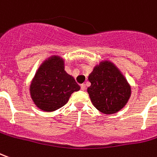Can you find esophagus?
I'll return each mask as SVG.
<instances>
[{"label": "esophagus", "mask_w": 157, "mask_h": 157, "mask_svg": "<svg viewBox=\"0 0 157 157\" xmlns=\"http://www.w3.org/2000/svg\"><path fill=\"white\" fill-rule=\"evenodd\" d=\"M86 85H85V84H82V85H81V89L82 90V91H85V90H86Z\"/></svg>", "instance_id": "34e87169"}]
</instances>
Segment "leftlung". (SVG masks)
Wrapping results in <instances>:
<instances>
[{
	"instance_id": "1",
	"label": "left lung",
	"mask_w": 157,
	"mask_h": 157,
	"mask_svg": "<svg viewBox=\"0 0 157 157\" xmlns=\"http://www.w3.org/2000/svg\"><path fill=\"white\" fill-rule=\"evenodd\" d=\"M87 88L95 108L104 114H114L124 107L131 95V87L112 63L104 61L88 76Z\"/></svg>"
}]
</instances>
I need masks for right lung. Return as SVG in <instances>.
<instances>
[{
  "label": "right lung",
  "mask_w": 157,
  "mask_h": 157,
  "mask_svg": "<svg viewBox=\"0 0 157 157\" xmlns=\"http://www.w3.org/2000/svg\"><path fill=\"white\" fill-rule=\"evenodd\" d=\"M63 60L52 56L40 65L33 79L30 94L38 108L54 111L65 105L71 95L80 90L75 79L64 71Z\"/></svg>",
  "instance_id": "1"
}]
</instances>
